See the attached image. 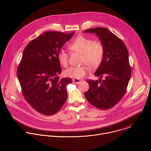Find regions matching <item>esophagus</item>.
<instances>
[{"instance_id": "1", "label": "esophagus", "mask_w": 151, "mask_h": 151, "mask_svg": "<svg viewBox=\"0 0 151 151\" xmlns=\"http://www.w3.org/2000/svg\"><path fill=\"white\" fill-rule=\"evenodd\" d=\"M73 82H75L76 84H79L81 82V81H80L79 79H73Z\"/></svg>"}]
</instances>
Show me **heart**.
<instances>
[{"mask_svg":"<svg viewBox=\"0 0 151 151\" xmlns=\"http://www.w3.org/2000/svg\"><path fill=\"white\" fill-rule=\"evenodd\" d=\"M68 48L70 52L81 54V62L87 64L91 69L99 67L103 58L104 47L101 43L83 35L75 38L68 45ZM57 59L61 66L66 67L68 64L69 54L61 50L57 54ZM87 70L88 67L85 65L70 66L64 71V75L68 78L79 79L85 75Z\"/></svg>","mask_w":151,"mask_h":151,"instance_id":"b5f03b06","label":"heart"}]
</instances>
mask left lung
Wrapping results in <instances>:
<instances>
[{"mask_svg": "<svg viewBox=\"0 0 151 151\" xmlns=\"http://www.w3.org/2000/svg\"><path fill=\"white\" fill-rule=\"evenodd\" d=\"M95 33L104 47V55L94 73L99 81L88 80L87 100L97 108L106 110L116 105L126 92L132 74L126 46L121 39L107 29L96 27L84 31ZM103 76L105 79L101 80Z\"/></svg>", "mask_w": 151, "mask_h": 151, "instance_id": "obj_1", "label": "left lung"}]
</instances>
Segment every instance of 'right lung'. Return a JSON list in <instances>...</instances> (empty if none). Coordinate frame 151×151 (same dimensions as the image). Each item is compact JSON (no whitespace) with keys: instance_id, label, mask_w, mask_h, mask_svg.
I'll return each instance as SVG.
<instances>
[{"instance_id":"1","label":"right lung","mask_w":151,"mask_h":151,"mask_svg":"<svg viewBox=\"0 0 151 151\" xmlns=\"http://www.w3.org/2000/svg\"><path fill=\"white\" fill-rule=\"evenodd\" d=\"M74 33L47 32L30 41L24 48L17 77L26 100L41 114L57 113L67 99L66 87L72 80L59 79L61 68L57 54Z\"/></svg>"}]
</instances>
